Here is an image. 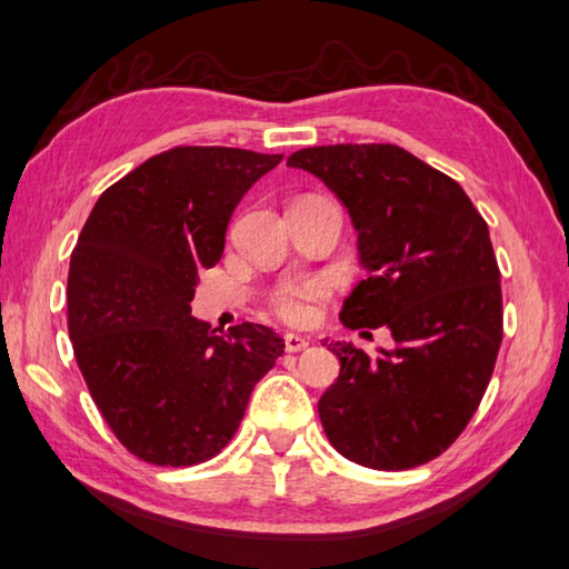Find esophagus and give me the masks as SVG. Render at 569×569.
Listing matches in <instances>:
<instances>
[{
	"instance_id": "34e87169",
	"label": "esophagus",
	"mask_w": 569,
	"mask_h": 569,
	"mask_svg": "<svg viewBox=\"0 0 569 569\" xmlns=\"http://www.w3.org/2000/svg\"><path fill=\"white\" fill-rule=\"evenodd\" d=\"M310 345L308 336H298V332H286V350L288 352H300Z\"/></svg>"
}]
</instances>
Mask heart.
<instances>
[{"label":"heart","instance_id":"1","mask_svg":"<svg viewBox=\"0 0 569 569\" xmlns=\"http://www.w3.org/2000/svg\"><path fill=\"white\" fill-rule=\"evenodd\" d=\"M328 293V281L322 278H298L278 288L273 298V306L278 316L288 322H310L316 318V300Z\"/></svg>","mask_w":569,"mask_h":569}]
</instances>
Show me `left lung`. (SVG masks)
Instances as JSON below:
<instances>
[{
    "mask_svg": "<svg viewBox=\"0 0 569 569\" xmlns=\"http://www.w3.org/2000/svg\"><path fill=\"white\" fill-rule=\"evenodd\" d=\"M286 164L316 174L358 231L367 276L345 298L342 326H387L395 340L375 355L322 340L340 360L318 402L326 437L377 471L437 459L473 417L503 338L488 224L459 182L397 144H320Z\"/></svg>",
    "mask_w": 569,
    "mask_h": 569,
    "instance_id": "left-lung-1",
    "label": "left lung"
}]
</instances>
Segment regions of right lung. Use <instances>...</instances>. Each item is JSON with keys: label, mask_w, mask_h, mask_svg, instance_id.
<instances>
[{"label": "right lung", "mask_w": 569, "mask_h": 569, "mask_svg": "<svg viewBox=\"0 0 569 569\" xmlns=\"http://www.w3.org/2000/svg\"><path fill=\"white\" fill-rule=\"evenodd\" d=\"M283 160L239 148H174L108 187L76 241L69 336L122 447L154 466L217 456L256 382L283 355L271 328L217 336L192 316L199 271L224 253L241 197Z\"/></svg>", "instance_id": "1"}]
</instances>
